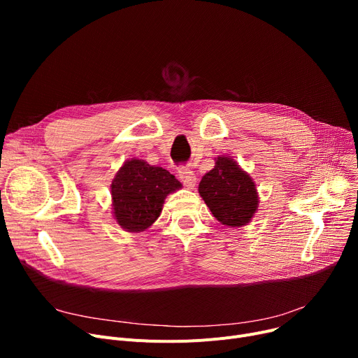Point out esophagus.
Listing matches in <instances>:
<instances>
[{
	"label": "esophagus",
	"mask_w": 358,
	"mask_h": 358,
	"mask_svg": "<svg viewBox=\"0 0 358 358\" xmlns=\"http://www.w3.org/2000/svg\"><path fill=\"white\" fill-rule=\"evenodd\" d=\"M178 177L182 181V184L187 187V189H193V187L197 182V177H196L194 171H192V169L187 168V166H181L178 169Z\"/></svg>",
	"instance_id": "34e87169"
}]
</instances>
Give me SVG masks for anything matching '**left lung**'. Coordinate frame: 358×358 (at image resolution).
<instances>
[{"label":"left lung","mask_w":358,"mask_h":358,"mask_svg":"<svg viewBox=\"0 0 358 358\" xmlns=\"http://www.w3.org/2000/svg\"><path fill=\"white\" fill-rule=\"evenodd\" d=\"M199 193L212 215L229 228L250 223L258 208L254 180L228 157H217L215 168L203 176Z\"/></svg>","instance_id":"left-lung-1"}]
</instances>
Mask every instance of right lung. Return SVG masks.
I'll return each instance as SVG.
<instances>
[{"instance_id": "right-lung-1", "label": "right lung", "mask_w": 358, "mask_h": 358, "mask_svg": "<svg viewBox=\"0 0 358 358\" xmlns=\"http://www.w3.org/2000/svg\"><path fill=\"white\" fill-rule=\"evenodd\" d=\"M110 187L116 222L124 231L138 234L159 217L165 197L181 189V182L166 169L134 158L120 166Z\"/></svg>"}]
</instances>
